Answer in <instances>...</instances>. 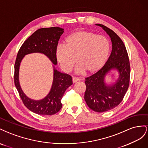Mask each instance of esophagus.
Instances as JSON below:
<instances>
[{
    "label": "esophagus",
    "instance_id": "34e87169",
    "mask_svg": "<svg viewBox=\"0 0 148 148\" xmlns=\"http://www.w3.org/2000/svg\"><path fill=\"white\" fill-rule=\"evenodd\" d=\"M79 81V78H77V77H73V83H75L77 82V81Z\"/></svg>",
    "mask_w": 148,
    "mask_h": 148
}]
</instances>
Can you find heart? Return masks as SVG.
<instances>
[{
	"instance_id": "obj_1",
	"label": "heart",
	"mask_w": 148,
	"mask_h": 148,
	"mask_svg": "<svg viewBox=\"0 0 148 148\" xmlns=\"http://www.w3.org/2000/svg\"><path fill=\"white\" fill-rule=\"evenodd\" d=\"M65 45L58 46L56 50V60L65 73L71 72L77 61L76 73H97L105 64L110 53L107 37L90 31L71 33L66 38Z\"/></svg>"
}]
</instances>
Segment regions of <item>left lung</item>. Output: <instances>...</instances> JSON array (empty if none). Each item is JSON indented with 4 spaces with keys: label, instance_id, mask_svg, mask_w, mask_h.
<instances>
[{
    "label": "left lung",
    "instance_id": "left-lung-1",
    "mask_svg": "<svg viewBox=\"0 0 148 148\" xmlns=\"http://www.w3.org/2000/svg\"><path fill=\"white\" fill-rule=\"evenodd\" d=\"M95 25L102 27L109 35L112 49L110 56L102 68L86 78V90L84 99L92 110L101 113L115 108L123 100L129 87L130 66L125 46L120 38L104 25ZM113 70L116 71L119 76L115 82L107 83L105 78Z\"/></svg>",
    "mask_w": 148,
    "mask_h": 148
}]
</instances>
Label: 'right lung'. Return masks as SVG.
Instances as JSON below:
<instances>
[{
  "label": "right lung",
  "instance_id": "right-lung-1",
  "mask_svg": "<svg viewBox=\"0 0 148 148\" xmlns=\"http://www.w3.org/2000/svg\"><path fill=\"white\" fill-rule=\"evenodd\" d=\"M64 29L60 27L43 28L38 29L25 41L20 48L15 64L14 82L20 98L28 110L32 112L44 115H51L56 113L62 108L61 99L66 90L73 84L72 77L69 74L58 71L55 66L58 64L56 50L58 41ZM43 53L53 63V79L51 89L45 98L34 100L27 97L20 86L19 71L23 58L32 53Z\"/></svg>",
  "mask_w": 148,
  "mask_h": 148
}]
</instances>
